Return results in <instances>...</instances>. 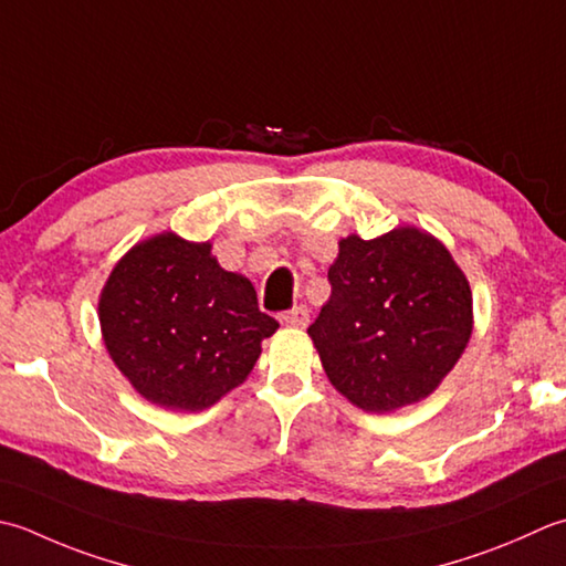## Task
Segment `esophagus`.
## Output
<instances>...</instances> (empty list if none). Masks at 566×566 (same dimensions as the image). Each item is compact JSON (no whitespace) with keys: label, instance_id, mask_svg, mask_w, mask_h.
Segmentation results:
<instances>
[{"label":"esophagus","instance_id":"obj_1","mask_svg":"<svg viewBox=\"0 0 566 566\" xmlns=\"http://www.w3.org/2000/svg\"><path fill=\"white\" fill-rule=\"evenodd\" d=\"M280 321L286 326H306L308 324V308L304 304H298V306L290 308V312L280 314Z\"/></svg>","mask_w":566,"mask_h":566}]
</instances>
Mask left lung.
<instances>
[{
	"instance_id": "1",
	"label": "left lung",
	"mask_w": 566,
	"mask_h": 566,
	"mask_svg": "<svg viewBox=\"0 0 566 566\" xmlns=\"http://www.w3.org/2000/svg\"><path fill=\"white\" fill-rule=\"evenodd\" d=\"M331 296L308 336L331 385L365 412L419 402L471 338V290L449 250L417 228L340 240Z\"/></svg>"
}]
</instances>
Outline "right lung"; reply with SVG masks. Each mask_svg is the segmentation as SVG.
<instances>
[{
	"instance_id": "obj_1",
	"label": "right lung",
	"mask_w": 566,
	"mask_h": 566,
	"mask_svg": "<svg viewBox=\"0 0 566 566\" xmlns=\"http://www.w3.org/2000/svg\"><path fill=\"white\" fill-rule=\"evenodd\" d=\"M105 346L129 382L161 407L218 402L248 378L280 324L245 276L174 232L132 248L99 296Z\"/></svg>"
}]
</instances>
